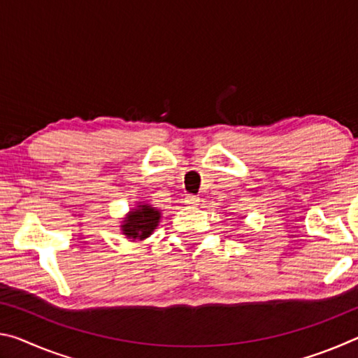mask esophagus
<instances>
[{"mask_svg":"<svg viewBox=\"0 0 358 358\" xmlns=\"http://www.w3.org/2000/svg\"><path fill=\"white\" fill-rule=\"evenodd\" d=\"M183 201L186 205H197L201 199H199L197 196H192V194H186V196L183 197Z\"/></svg>","mask_w":358,"mask_h":358,"instance_id":"1","label":"esophagus"}]
</instances>
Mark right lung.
<instances>
[{
    "label": "right lung",
    "mask_w": 358,
    "mask_h": 358,
    "mask_svg": "<svg viewBox=\"0 0 358 358\" xmlns=\"http://www.w3.org/2000/svg\"><path fill=\"white\" fill-rule=\"evenodd\" d=\"M159 211L150 207V205H141L136 211H131L128 220L124 221L123 232L128 238L132 240H143L156 229L159 222Z\"/></svg>",
    "instance_id": "right-lung-1"
}]
</instances>
